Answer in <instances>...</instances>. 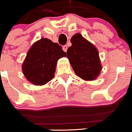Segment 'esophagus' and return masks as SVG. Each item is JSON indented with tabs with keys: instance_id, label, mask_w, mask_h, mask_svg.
<instances>
[{
	"instance_id": "1",
	"label": "esophagus",
	"mask_w": 132,
	"mask_h": 132,
	"mask_svg": "<svg viewBox=\"0 0 132 132\" xmlns=\"http://www.w3.org/2000/svg\"><path fill=\"white\" fill-rule=\"evenodd\" d=\"M67 48H68V47H67V45H63V50L65 52H67Z\"/></svg>"
}]
</instances>
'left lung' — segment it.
<instances>
[{"mask_svg": "<svg viewBox=\"0 0 132 132\" xmlns=\"http://www.w3.org/2000/svg\"><path fill=\"white\" fill-rule=\"evenodd\" d=\"M71 42L66 55L75 74L83 80H95L102 68L96 47L79 33L73 35Z\"/></svg>", "mask_w": 132, "mask_h": 132, "instance_id": "8db88e82", "label": "left lung"}]
</instances>
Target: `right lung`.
Wrapping results in <instances>:
<instances>
[{
	"label": "right lung",
	"mask_w": 132,
	"mask_h": 132,
	"mask_svg": "<svg viewBox=\"0 0 132 132\" xmlns=\"http://www.w3.org/2000/svg\"><path fill=\"white\" fill-rule=\"evenodd\" d=\"M66 52L57 43L42 38L31 45L27 53L22 69L30 83L42 86L52 80L55 75L56 65Z\"/></svg>",
	"instance_id": "right-lung-1"
}]
</instances>
